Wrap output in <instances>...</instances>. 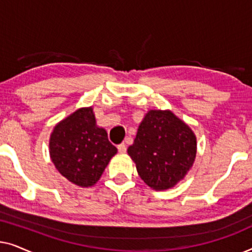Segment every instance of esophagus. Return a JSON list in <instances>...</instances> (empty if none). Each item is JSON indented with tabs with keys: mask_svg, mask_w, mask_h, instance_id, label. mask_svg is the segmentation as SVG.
Instances as JSON below:
<instances>
[{
	"mask_svg": "<svg viewBox=\"0 0 252 252\" xmlns=\"http://www.w3.org/2000/svg\"><path fill=\"white\" fill-rule=\"evenodd\" d=\"M117 148H118V151H119L120 154H125L126 153L127 148H126V144L125 143H120Z\"/></svg>",
	"mask_w": 252,
	"mask_h": 252,
	"instance_id": "obj_1",
	"label": "esophagus"
}]
</instances>
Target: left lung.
I'll return each instance as SVG.
<instances>
[{
  "mask_svg": "<svg viewBox=\"0 0 252 252\" xmlns=\"http://www.w3.org/2000/svg\"><path fill=\"white\" fill-rule=\"evenodd\" d=\"M196 148V136L187 124L168 110H150L127 153L140 178L155 190H165L190 170Z\"/></svg>",
  "mask_w": 252,
  "mask_h": 252,
  "instance_id": "left-lung-1",
  "label": "left lung"
}]
</instances>
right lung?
Returning <instances> with one entry per match:
<instances>
[{"instance_id": "right-lung-1", "label": "right lung", "mask_w": 252, "mask_h": 252, "mask_svg": "<svg viewBox=\"0 0 252 252\" xmlns=\"http://www.w3.org/2000/svg\"><path fill=\"white\" fill-rule=\"evenodd\" d=\"M50 158L58 172L80 187L99 180L117 154L104 128L96 125L93 108H81L55 126L49 142Z\"/></svg>"}]
</instances>
